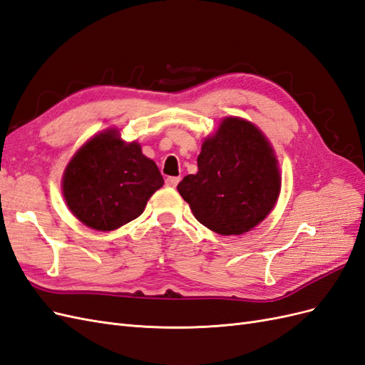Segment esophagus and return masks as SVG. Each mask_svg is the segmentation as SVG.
Returning a JSON list of instances; mask_svg holds the SVG:
<instances>
[{
  "label": "esophagus",
  "instance_id": "obj_1",
  "mask_svg": "<svg viewBox=\"0 0 365 365\" xmlns=\"http://www.w3.org/2000/svg\"><path fill=\"white\" fill-rule=\"evenodd\" d=\"M180 176H168V178H165V185L168 187H176L178 185V182H180Z\"/></svg>",
  "mask_w": 365,
  "mask_h": 365
}]
</instances>
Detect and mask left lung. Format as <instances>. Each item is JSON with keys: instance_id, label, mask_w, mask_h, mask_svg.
Listing matches in <instances>:
<instances>
[{"instance_id": "obj_1", "label": "left lung", "mask_w": 365, "mask_h": 365, "mask_svg": "<svg viewBox=\"0 0 365 365\" xmlns=\"http://www.w3.org/2000/svg\"><path fill=\"white\" fill-rule=\"evenodd\" d=\"M280 185L279 163L263 132L244 118L227 117L202 143L197 173L184 176L178 192L202 225L239 236L269 215Z\"/></svg>"}]
</instances>
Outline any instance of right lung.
<instances>
[{"label":"right lung","mask_w":365,"mask_h":365,"mask_svg":"<svg viewBox=\"0 0 365 365\" xmlns=\"http://www.w3.org/2000/svg\"><path fill=\"white\" fill-rule=\"evenodd\" d=\"M164 180L137 141L117 129L94 135L76 152L62 178L71 213L86 227L111 231L138 217Z\"/></svg>","instance_id":"1"}]
</instances>
